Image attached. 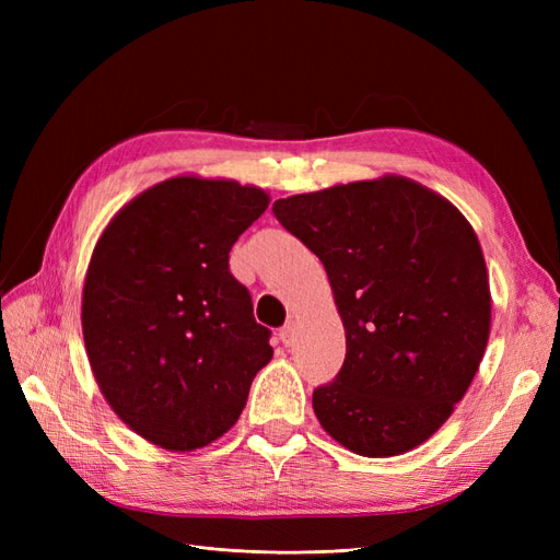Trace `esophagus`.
<instances>
[{
	"label": "esophagus",
	"instance_id": "34e87169",
	"mask_svg": "<svg viewBox=\"0 0 560 560\" xmlns=\"http://www.w3.org/2000/svg\"><path fill=\"white\" fill-rule=\"evenodd\" d=\"M294 338H296V329H294V322H287V325L280 329V341L290 348L292 343H294Z\"/></svg>",
	"mask_w": 560,
	"mask_h": 560
}]
</instances>
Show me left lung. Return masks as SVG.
Returning a JSON list of instances; mask_svg holds the SVG:
<instances>
[{
    "mask_svg": "<svg viewBox=\"0 0 560 560\" xmlns=\"http://www.w3.org/2000/svg\"><path fill=\"white\" fill-rule=\"evenodd\" d=\"M273 214L325 264L346 327L343 366L313 393L319 425L366 457L416 448L465 397L488 343L477 233L395 175L280 198Z\"/></svg>",
    "mask_w": 560,
    "mask_h": 560,
    "instance_id": "obj_1",
    "label": "left lung"
}]
</instances>
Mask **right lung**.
<instances>
[{"instance_id":"add662e5","label":"right lung","mask_w":560,"mask_h":560,"mask_svg":"<svg viewBox=\"0 0 560 560\" xmlns=\"http://www.w3.org/2000/svg\"><path fill=\"white\" fill-rule=\"evenodd\" d=\"M266 208L257 186L173 177L100 235L83 284V341L105 399L151 444L214 442L273 358L270 329L229 270L233 243Z\"/></svg>"}]
</instances>
